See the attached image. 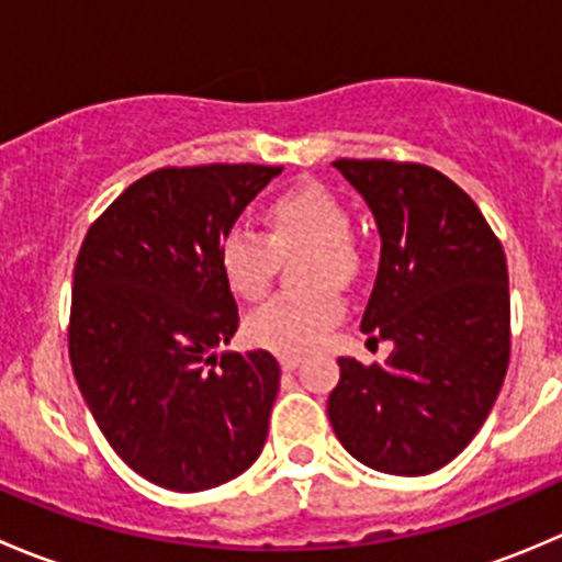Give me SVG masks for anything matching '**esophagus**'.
Returning <instances> with one entry per match:
<instances>
[{
  "label": "esophagus",
  "instance_id": "1",
  "mask_svg": "<svg viewBox=\"0 0 562 562\" xmlns=\"http://www.w3.org/2000/svg\"><path fill=\"white\" fill-rule=\"evenodd\" d=\"M299 364H302V353H280V367L285 372L296 370Z\"/></svg>",
  "mask_w": 562,
  "mask_h": 562
}]
</instances>
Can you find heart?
<instances>
[{
	"label": "heart",
	"instance_id": "obj_1",
	"mask_svg": "<svg viewBox=\"0 0 562 562\" xmlns=\"http://www.w3.org/2000/svg\"><path fill=\"white\" fill-rule=\"evenodd\" d=\"M266 228L269 239L247 225H234L220 241V269L231 291L252 302L269 291L280 255L313 249L307 280L315 291L269 299L245 323L249 342L258 348L302 353L321 342L345 313L342 299L326 285H345L359 271L350 214L328 187L304 181L269 203Z\"/></svg>",
	"mask_w": 562,
	"mask_h": 562
}]
</instances>
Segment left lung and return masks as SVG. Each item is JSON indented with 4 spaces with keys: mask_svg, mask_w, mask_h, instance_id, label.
<instances>
[{
    "mask_svg": "<svg viewBox=\"0 0 562 562\" xmlns=\"http://www.w3.org/2000/svg\"><path fill=\"white\" fill-rule=\"evenodd\" d=\"M364 198L381 263L361 331L386 364L337 359L328 422L350 457L391 475L449 464L490 416L512 353L508 266L473 198L416 162H331Z\"/></svg>",
    "mask_w": 562,
    "mask_h": 562,
    "instance_id": "8db88e82",
    "label": "left lung"
}]
</instances>
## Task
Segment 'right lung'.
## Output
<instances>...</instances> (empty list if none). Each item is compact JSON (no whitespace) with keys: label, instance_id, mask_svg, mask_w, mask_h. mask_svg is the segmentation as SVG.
<instances>
[{"label":"right lung","instance_id":"obj_1","mask_svg":"<svg viewBox=\"0 0 562 562\" xmlns=\"http://www.w3.org/2000/svg\"><path fill=\"white\" fill-rule=\"evenodd\" d=\"M282 168H160L89 228L72 274L70 361L100 432L173 492L228 484L260 457L280 364L234 353L220 241Z\"/></svg>","mask_w":562,"mask_h":562}]
</instances>
